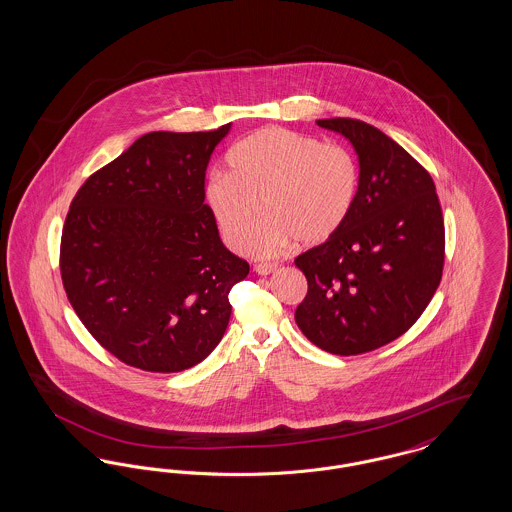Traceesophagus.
<instances>
[{"instance_id": "esophagus-1", "label": "esophagus", "mask_w": 512, "mask_h": 512, "mask_svg": "<svg viewBox=\"0 0 512 512\" xmlns=\"http://www.w3.org/2000/svg\"><path fill=\"white\" fill-rule=\"evenodd\" d=\"M276 268H278L276 263H259V265H255V267H253V270H255L257 274H261V276H267L270 272H274Z\"/></svg>"}]
</instances>
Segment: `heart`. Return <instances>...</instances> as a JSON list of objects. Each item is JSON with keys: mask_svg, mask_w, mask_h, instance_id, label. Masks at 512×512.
<instances>
[{"mask_svg": "<svg viewBox=\"0 0 512 512\" xmlns=\"http://www.w3.org/2000/svg\"><path fill=\"white\" fill-rule=\"evenodd\" d=\"M228 167L209 174L205 203L222 242L242 251L249 240L257 257H276L295 240H328L349 217L359 190L351 151L280 126L245 136L230 149ZM259 200L266 219L252 235Z\"/></svg>", "mask_w": 512, "mask_h": 512, "instance_id": "obj_1", "label": "heart"}]
</instances>
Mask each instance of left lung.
Wrapping results in <instances>:
<instances>
[{
  "label": "left lung",
  "mask_w": 512,
  "mask_h": 512,
  "mask_svg": "<svg viewBox=\"0 0 512 512\" xmlns=\"http://www.w3.org/2000/svg\"><path fill=\"white\" fill-rule=\"evenodd\" d=\"M359 157V190L340 230L295 259L309 284L299 330L334 355H361L403 336L438 290L445 228L432 176L382 130L322 119Z\"/></svg>",
  "instance_id": "obj_1"
}]
</instances>
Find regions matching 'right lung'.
<instances>
[{"label":"right lung","mask_w":512,"mask_h":512,"mask_svg":"<svg viewBox=\"0 0 512 512\" xmlns=\"http://www.w3.org/2000/svg\"><path fill=\"white\" fill-rule=\"evenodd\" d=\"M228 130L144 134L74 195L61 236L63 288L86 330L124 365L180 372L226 332L228 293L249 265L220 242L205 171Z\"/></svg>","instance_id":"add662e5"}]
</instances>
